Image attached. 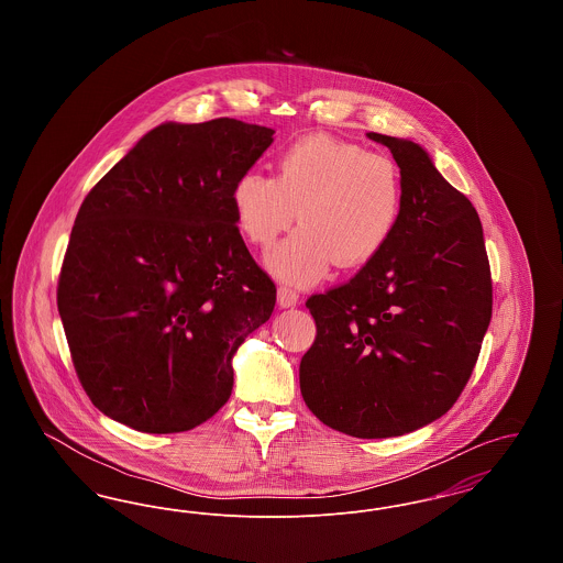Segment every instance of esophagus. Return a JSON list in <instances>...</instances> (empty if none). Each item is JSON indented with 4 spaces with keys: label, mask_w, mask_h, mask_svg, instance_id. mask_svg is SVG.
Segmentation results:
<instances>
[{
    "label": "esophagus",
    "mask_w": 563,
    "mask_h": 563,
    "mask_svg": "<svg viewBox=\"0 0 563 563\" xmlns=\"http://www.w3.org/2000/svg\"><path fill=\"white\" fill-rule=\"evenodd\" d=\"M299 303V295L291 287H278V306L280 308H294Z\"/></svg>",
    "instance_id": "esophagus-1"
}]
</instances>
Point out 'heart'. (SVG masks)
Segmentation results:
<instances>
[{"label": "heart", "mask_w": 563, "mask_h": 563, "mask_svg": "<svg viewBox=\"0 0 563 563\" xmlns=\"http://www.w3.org/2000/svg\"><path fill=\"white\" fill-rule=\"evenodd\" d=\"M232 205L242 234L262 249L297 214L301 228L272 251L268 266L287 283L312 285L333 262L356 268L384 251L401 221V168L388 154L308 134L278 154L276 177L241 175Z\"/></svg>", "instance_id": "obj_1"}]
</instances>
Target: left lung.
<instances>
[{"instance_id":"1","label":"left lung","mask_w":563,"mask_h":563,"mask_svg":"<svg viewBox=\"0 0 563 563\" xmlns=\"http://www.w3.org/2000/svg\"><path fill=\"white\" fill-rule=\"evenodd\" d=\"M367 136L401 168V221L349 283L306 301L317 340L301 356L299 388L322 424L386 439L457 401L492 319V274L479 214L427 150Z\"/></svg>"}]
</instances>
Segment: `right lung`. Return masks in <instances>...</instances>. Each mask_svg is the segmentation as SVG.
Here are the masks:
<instances>
[{
    "label": "right lung",
    "mask_w": 563,
    "mask_h": 563,
    "mask_svg": "<svg viewBox=\"0 0 563 563\" xmlns=\"http://www.w3.org/2000/svg\"><path fill=\"white\" fill-rule=\"evenodd\" d=\"M272 134L234 118L166 122L84 198L56 303L81 386L111 420L184 432L230 399L232 356L276 303L232 205Z\"/></svg>",
    "instance_id": "1"
}]
</instances>
